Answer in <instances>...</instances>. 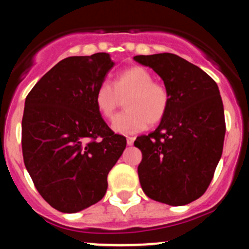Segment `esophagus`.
<instances>
[{"mask_svg":"<svg viewBox=\"0 0 249 249\" xmlns=\"http://www.w3.org/2000/svg\"><path fill=\"white\" fill-rule=\"evenodd\" d=\"M126 142H127V145H133V142H134L133 137H127Z\"/></svg>","mask_w":249,"mask_h":249,"instance_id":"34e87169","label":"esophagus"}]
</instances>
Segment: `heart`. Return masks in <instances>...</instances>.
Segmentation results:
<instances>
[{"mask_svg": "<svg viewBox=\"0 0 249 249\" xmlns=\"http://www.w3.org/2000/svg\"><path fill=\"white\" fill-rule=\"evenodd\" d=\"M126 110L113 119L112 128L122 134H133L156 125L166 116L171 96L160 82L153 81L152 73L142 67L121 71L112 85L104 82L95 92L97 110L105 119H111L124 101Z\"/></svg>", "mask_w": 249, "mask_h": 249, "instance_id": "heart-1", "label": "heart"}]
</instances>
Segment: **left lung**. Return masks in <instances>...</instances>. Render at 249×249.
I'll return each mask as SVG.
<instances>
[{"instance_id":"8db88e82","label":"left lung","mask_w":249,"mask_h":249,"mask_svg":"<svg viewBox=\"0 0 249 249\" xmlns=\"http://www.w3.org/2000/svg\"><path fill=\"white\" fill-rule=\"evenodd\" d=\"M133 59L156 71L171 96L156 131L134 141L142 154V188L156 201L187 205L206 192L221 158L226 124L218 85L199 67L173 53Z\"/></svg>"}]
</instances>
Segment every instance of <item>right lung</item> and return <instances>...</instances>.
Segmentation results:
<instances>
[{"mask_svg":"<svg viewBox=\"0 0 249 249\" xmlns=\"http://www.w3.org/2000/svg\"><path fill=\"white\" fill-rule=\"evenodd\" d=\"M113 67L110 55L72 56L57 63L25 98L24 165L42 198L63 213L98 202L126 138L107 126L95 92Z\"/></svg>","mask_w":249,"mask_h":249,"instance_id":"obj_1","label":"right lung"}]
</instances>
